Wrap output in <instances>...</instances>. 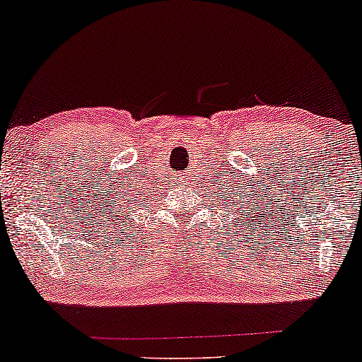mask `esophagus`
Returning a JSON list of instances; mask_svg holds the SVG:
<instances>
[{
	"label": "esophagus",
	"mask_w": 362,
	"mask_h": 362,
	"mask_svg": "<svg viewBox=\"0 0 362 362\" xmlns=\"http://www.w3.org/2000/svg\"><path fill=\"white\" fill-rule=\"evenodd\" d=\"M177 182H180V185L182 186V185H186V177L185 176H181L180 177V180H177Z\"/></svg>",
	"instance_id": "obj_1"
}]
</instances>
